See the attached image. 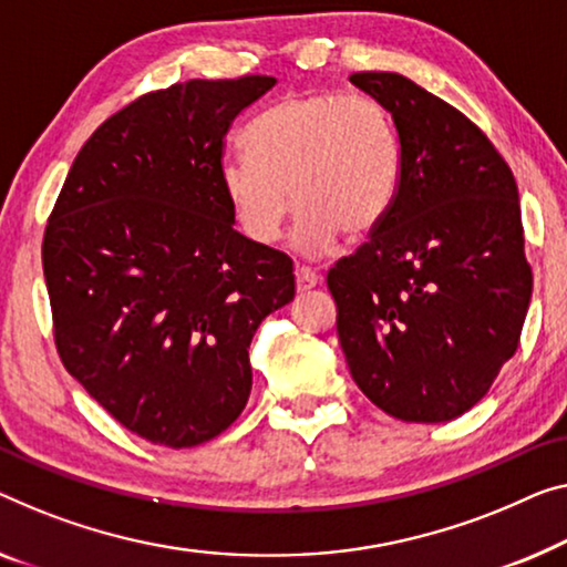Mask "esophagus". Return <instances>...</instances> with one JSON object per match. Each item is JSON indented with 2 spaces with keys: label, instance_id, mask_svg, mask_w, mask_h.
<instances>
[{
  "label": "esophagus",
  "instance_id": "obj_1",
  "mask_svg": "<svg viewBox=\"0 0 567 567\" xmlns=\"http://www.w3.org/2000/svg\"><path fill=\"white\" fill-rule=\"evenodd\" d=\"M295 285H298L300 292H306L310 287L320 285V275L310 267H295Z\"/></svg>",
  "mask_w": 567,
  "mask_h": 567
}]
</instances>
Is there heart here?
I'll return each instance as SVG.
<instances>
[{
	"label": "heart",
	"mask_w": 567,
	"mask_h": 567,
	"mask_svg": "<svg viewBox=\"0 0 567 567\" xmlns=\"http://www.w3.org/2000/svg\"><path fill=\"white\" fill-rule=\"evenodd\" d=\"M244 142L249 155L221 165V190L249 241L272 244L292 200V241L302 255H323L341 234L367 239L390 214L402 175L400 137L367 91L285 96L251 122Z\"/></svg>",
	"instance_id": "b5f03b06"
}]
</instances>
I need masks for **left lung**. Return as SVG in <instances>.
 I'll use <instances>...</instances> for the list:
<instances>
[{"instance_id":"obj_1","label":"left lung","mask_w":567,"mask_h":567,"mask_svg":"<svg viewBox=\"0 0 567 567\" xmlns=\"http://www.w3.org/2000/svg\"><path fill=\"white\" fill-rule=\"evenodd\" d=\"M392 114L402 175L384 224L328 269L346 364L377 408L447 422L519 346L532 267L517 181L466 114L400 73L349 75Z\"/></svg>"}]
</instances>
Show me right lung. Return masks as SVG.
<instances>
[{
    "label": "right lung",
    "mask_w": 567,
    "mask_h": 567,
    "mask_svg": "<svg viewBox=\"0 0 567 567\" xmlns=\"http://www.w3.org/2000/svg\"><path fill=\"white\" fill-rule=\"evenodd\" d=\"M272 75L152 91L91 134L42 236L55 349L126 430L167 447L224 433L249 343L295 298L292 259L234 229L226 132Z\"/></svg>",
    "instance_id": "right-lung-1"
}]
</instances>
